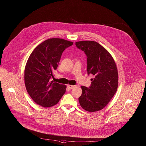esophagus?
<instances>
[{"label":"esophagus","instance_id":"esophagus-1","mask_svg":"<svg viewBox=\"0 0 146 146\" xmlns=\"http://www.w3.org/2000/svg\"><path fill=\"white\" fill-rule=\"evenodd\" d=\"M68 88H70V89H73V88H74V87H76V86H71V85H68Z\"/></svg>","mask_w":146,"mask_h":146}]
</instances>
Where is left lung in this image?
<instances>
[{
  "label": "left lung",
  "instance_id": "obj_1",
  "mask_svg": "<svg viewBox=\"0 0 146 146\" xmlns=\"http://www.w3.org/2000/svg\"><path fill=\"white\" fill-rule=\"evenodd\" d=\"M76 46L84 51L87 57L88 74L94 76L89 88L81 87L79 103L86 111L100 110L108 105L117 90L118 77L115 63L110 53L96 41H77Z\"/></svg>",
  "mask_w": 146,
  "mask_h": 146
}]
</instances>
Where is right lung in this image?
I'll list each match as a JSON object with an SVG mask.
<instances>
[{
	"label": "right lung",
	"mask_w": 146,
	"mask_h": 146,
	"mask_svg": "<svg viewBox=\"0 0 146 146\" xmlns=\"http://www.w3.org/2000/svg\"><path fill=\"white\" fill-rule=\"evenodd\" d=\"M72 41L49 38L37 46L30 55L24 72L25 87L33 101L44 108L55 105L66 92V86L51 81L64 50Z\"/></svg>",
	"instance_id": "right-lung-1"
}]
</instances>
